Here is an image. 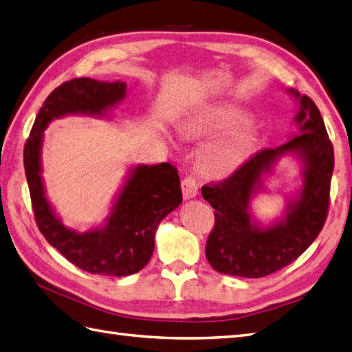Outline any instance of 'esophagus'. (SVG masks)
<instances>
[{"label": "esophagus", "mask_w": 352, "mask_h": 352, "mask_svg": "<svg viewBox=\"0 0 352 352\" xmlns=\"http://www.w3.org/2000/svg\"><path fill=\"white\" fill-rule=\"evenodd\" d=\"M182 190H183L184 199L195 198L199 190V183L196 182V178H193V177H186L182 182Z\"/></svg>", "instance_id": "34e87169"}]
</instances>
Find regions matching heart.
<instances>
[{
    "label": "heart",
    "mask_w": 352,
    "mask_h": 352,
    "mask_svg": "<svg viewBox=\"0 0 352 352\" xmlns=\"http://www.w3.org/2000/svg\"><path fill=\"white\" fill-rule=\"evenodd\" d=\"M244 121V113L230 108H208L193 113L178 126V135L184 141L201 142L230 131ZM252 145L248 129H235L208 145L202 153V168L207 174L225 177L241 166Z\"/></svg>",
    "instance_id": "b5f03b06"
}]
</instances>
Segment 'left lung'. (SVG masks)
I'll return each instance as SVG.
<instances>
[{
	"label": "left lung",
	"instance_id": "1",
	"mask_svg": "<svg viewBox=\"0 0 352 352\" xmlns=\"http://www.w3.org/2000/svg\"><path fill=\"white\" fill-rule=\"evenodd\" d=\"M300 99L296 117L300 135L274 148H264L222 182L202 186L204 199L214 211L206 256L216 272L239 277H264L294 263L321 232L329 214L330 184L334 168L333 144L314 100L296 89ZM298 152L305 163L304 189L290 204L287 219L263 230L250 222V196L260 185V175L282 153Z\"/></svg>",
	"mask_w": 352,
	"mask_h": 352
}]
</instances>
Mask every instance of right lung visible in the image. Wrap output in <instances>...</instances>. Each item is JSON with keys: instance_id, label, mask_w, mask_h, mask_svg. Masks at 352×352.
Returning a JSON list of instances; mask_svg holds the SVG:
<instances>
[{"instance_id": "1", "label": "right lung", "mask_w": 352, "mask_h": 352, "mask_svg": "<svg viewBox=\"0 0 352 352\" xmlns=\"http://www.w3.org/2000/svg\"><path fill=\"white\" fill-rule=\"evenodd\" d=\"M124 82H99L78 78L63 82L40 108L23 148V166L31 206L47 243L80 270L91 274L130 276L142 270L153 255L159 223L183 201L178 170L170 163L141 165L132 170L103 230L78 234L54 214L40 177L43 130L65 113H97L124 99Z\"/></svg>"}]
</instances>
